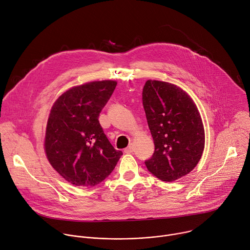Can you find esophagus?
<instances>
[{
  "instance_id": "34e87169",
  "label": "esophagus",
  "mask_w": 250,
  "mask_h": 250,
  "mask_svg": "<svg viewBox=\"0 0 250 250\" xmlns=\"http://www.w3.org/2000/svg\"><path fill=\"white\" fill-rule=\"evenodd\" d=\"M133 152V146L132 144H129L125 149V153H132Z\"/></svg>"
}]
</instances>
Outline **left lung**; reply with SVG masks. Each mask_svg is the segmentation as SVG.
I'll return each mask as SVG.
<instances>
[{"mask_svg": "<svg viewBox=\"0 0 250 250\" xmlns=\"http://www.w3.org/2000/svg\"><path fill=\"white\" fill-rule=\"evenodd\" d=\"M142 104L155 151L145 160L148 171L163 182H174L198 164L205 143L203 124L192 99L172 83L147 80Z\"/></svg>", "mask_w": 250, "mask_h": 250, "instance_id": "obj_1", "label": "left lung"}]
</instances>
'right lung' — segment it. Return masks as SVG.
I'll list each match as a JSON object with an SVG mask.
<instances>
[{
	"label": "right lung",
	"mask_w": 250,
	"mask_h": 250,
	"mask_svg": "<svg viewBox=\"0 0 250 250\" xmlns=\"http://www.w3.org/2000/svg\"><path fill=\"white\" fill-rule=\"evenodd\" d=\"M116 86L117 82L112 80L75 86L52 107L45 151L52 167L73 186L100 184L123 155L113 147L98 120Z\"/></svg>",
	"instance_id": "obj_1"
}]
</instances>
